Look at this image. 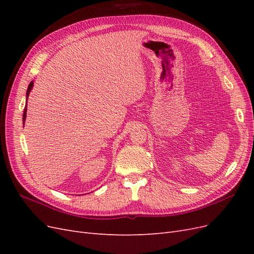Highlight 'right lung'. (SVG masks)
<instances>
[{"mask_svg": "<svg viewBox=\"0 0 254 254\" xmlns=\"http://www.w3.org/2000/svg\"><path fill=\"white\" fill-rule=\"evenodd\" d=\"M33 86H34V82H33V81L28 84V88H27V91H26V98H28L29 92H30V90L33 89ZM26 101H27V99H26ZM26 105H27V104H26ZM26 107H27V106H25L24 112H23V125H24V123H25V118H26V111H27V108H26Z\"/></svg>", "mask_w": 254, "mask_h": 254, "instance_id": "1", "label": "right lung"}]
</instances>
